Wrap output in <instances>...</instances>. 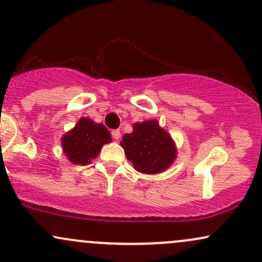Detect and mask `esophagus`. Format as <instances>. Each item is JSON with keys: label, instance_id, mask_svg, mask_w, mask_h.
Returning a JSON list of instances; mask_svg holds the SVG:
<instances>
[{"label": "esophagus", "instance_id": "34e87169", "mask_svg": "<svg viewBox=\"0 0 262 262\" xmlns=\"http://www.w3.org/2000/svg\"><path fill=\"white\" fill-rule=\"evenodd\" d=\"M111 134H112V138L114 140H118L119 138H121V132H119V129H114V130L111 132Z\"/></svg>", "mask_w": 262, "mask_h": 262}]
</instances>
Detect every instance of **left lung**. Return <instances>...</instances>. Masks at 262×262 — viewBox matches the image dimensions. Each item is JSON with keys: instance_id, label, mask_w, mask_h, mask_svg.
I'll return each mask as SVG.
<instances>
[{"instance_id": "obj_1", "label": "left lung", "mask_w": 262, "mask_h": 262, "mask_svg": "<svg viewBox=\"0 0 262 262\" xmlns=\"http://www.w3.org/2000/svg\"><path fill=\"white\" fill-rule=\"evenodd\" d=\"M121 145L134 169L143 173L161 172L176 156L172 139L156 121L135 123L133 133L125 134Z\"/></svg>"}]
</instances>
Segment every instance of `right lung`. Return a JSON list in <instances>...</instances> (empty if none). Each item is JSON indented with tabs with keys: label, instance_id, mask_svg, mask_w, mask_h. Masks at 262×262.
Returning <instances> with one entry per match:
<instances>
[{
	"label": "right lung",
	"instance_id": "right-lung-1",
	"mask_svg": "<svg viewBox=\"0 0 262 262\" xmlns=\"http://www.w3.org/2000/svg\"><path fill=\"white\" fill-rule=\"evenodd\" d=\"M111 140L110 132L103 124H96L91 119L81 118L73 130L64 135L61 145L71 162L87 165L98 155L103 144Z\"/></svg>",
	"mask_w": 262,
	"mask_h": 262
}]
</instances>
